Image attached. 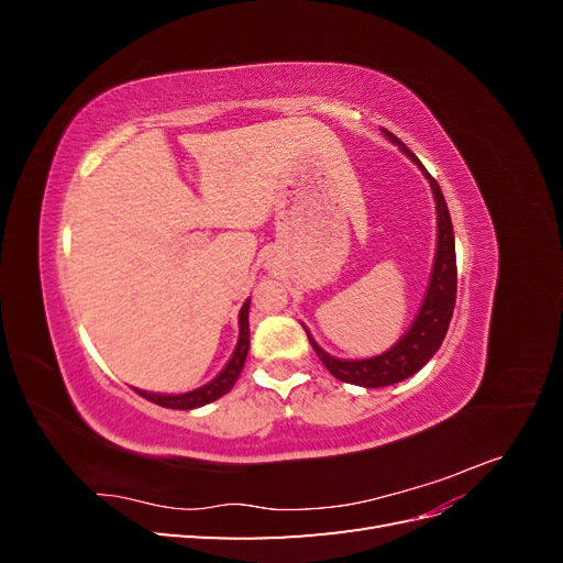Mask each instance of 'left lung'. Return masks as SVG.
<instances>
[{"instance_id":"left-lung-1","label":"left lung","mask_w":563,"mask_h":563,"mask_svg":"<svg viewBox=\"0 0 563 563\" xmlns=\"http://www.w3.org/2000/svg\"><path fill=\"white\" fill-rule=\"evenodd\" d=\"M383 133L391 143H397L408 157H411L424 178L430 180V187L434 192L437 201V255H434V267H432V279L428 286V296L422 300V308L413 321V327L404 333V338L395 347L387 352L371 356V360L360 362H347V360H335V356L323 352L314 338L308 333L310 345L314 347L321 364L329 368L333 378L362 385V387H387L411 378L424 364L432 360V354L441 347L449 331V323L455 308V286H457V267H455V240H453V225H451V213L446 207V199L441 195L439 183L428 174V168L420 164V159L408 150L395 133L383 129ZM308 331V329H305Z\"/></svg>"}]
</instances>
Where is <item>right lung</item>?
Masks as SVG:
<instances>
[{
    "instance_id": "obj_1",
    "label": "right lung",
    "mask_w": 563,
    "mask_h": 563,
    "mask_svg": "<svg viewBox=\"0 0 563 563\" xmlns=\"http://www.w3.org/2000/svg\"><path fill=\"white\" fill-rule=\"evenodd\" d=\"M249 305L251 300H246L242 305L240 312V340H236V347L232 352V360L228 362V366L218 373V376L207 383L199 389L185 391V395H155V391H145V389H135L139 395L152 404H159L164 408H178V411H190V408H199L203 404H211L216 399H220L223 395L232 389V385L240 378V373L244 368L246 354H249Z\"/></svg>"
}]
</instances>
